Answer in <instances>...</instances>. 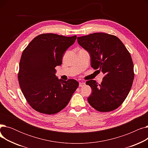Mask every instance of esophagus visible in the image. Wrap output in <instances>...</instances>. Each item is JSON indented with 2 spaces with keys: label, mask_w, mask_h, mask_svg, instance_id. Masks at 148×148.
<instances>
[{
  "label": "esophagus",
  "mask_w": 148,
  "mask_h": 148,
  "mask_svg": "<svg viewBox=\"0 0 148 148\" xmlns=\"http://www.w3.org/2000/svg\"><path fill=\"white\" fill-rule=\"evenodd\" d=\"M85 85V83L84 82H79V86L80 87H82Z\"/></svg>",
  "instance_id": "34e87169"
}]
</instances>
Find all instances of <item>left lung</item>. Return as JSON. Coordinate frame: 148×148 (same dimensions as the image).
Wrapping results in <instances>:
<instances>
[{"mask_svg": "<svg viewBox=\"0 0 148 148\" xmlns=\"http://www.w3.org/2000/svg\"><path fill=\"white\" fill-rule=\"evenodd\" d=\"M77 41L89 54L91 66L104 74L100 84L94 80L86 82L92 90L88 103L99 112L116 109L128 96L134 80L129 51L118 37L105 33L78 37Z\"/></svg>", "mask_w": 148, "mask_h": 148, "instance_id": "left-lung-1", "label": "left lung"}]
</instances>
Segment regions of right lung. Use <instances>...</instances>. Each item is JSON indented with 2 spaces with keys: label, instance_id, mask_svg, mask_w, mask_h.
Instances as JSON below:
<instances>
[{
  "label": "right lung",
  "instance_id": "1",
  "mask_svg": "<svg viewBox=\"0 0 148 148\" xmlns=\"http://www.w3.org/2000/svg\"><path fill=\"white\" fill-rule=\"evenodd\" d=\"M77 36L44 34L33 39L23 51L18 79L29 105L36 111L55 114L64 108L79 86L74 79L64 81L55 75L65 51Z\"/></svg>",
  "mask_w": 148,
  "mask_h": 148
}]
</instances>
